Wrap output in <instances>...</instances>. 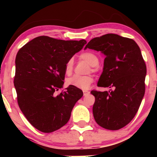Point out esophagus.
Instances as JSON below:
<instances>
[{
    "mask_svg": "<svg viewBox=\"0 0 157 157\" xmlns=\"http://www.w3.org/2000/svg\"><path fill=\"white\" fill-rule=\"evenodd\" d=\"M89 93H90L89 91H83V95H84V96H86V95L89 94Z\"/></svg>",
    "mask_w": 157,
    "mask_h": 157,
    "instance_id": "1",
    "label": "esophagus"
}]
</instances>
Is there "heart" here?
<instances>
[{
    "mask_svg": "<svg viewBox=\"0 0 157 157\" xmlns=\"http://www.w3.org/2000/svg\"><path fill=\"white\" fill-rule=\"evenodd\" d=\"M81 60L86 61L89 66H92L91 71H95L97 70L96 66L99 64V57L96 54L92 52H85L80 55ZM74 69V61L72 59H69L65 65V72L67 75H70L72 73ZM93 77L91 76H80L74 75L69 77L66 80L67 85L71 87L77 88L82 90H86L89 88L93 82Z\"/></svg>",
    "mask_w": 157,
    "mask_h": 157,
    "instance_id": "1",
    "label": "heart"
}]
</instances>
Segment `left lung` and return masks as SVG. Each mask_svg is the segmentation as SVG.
<instances>
[{
  "instance_id": "left-lung-1",
  "label": "left lung",
  "mask_w": 157,
  "mask_h": 157,
  "mask_svg": "<svg viewBox=\"0 0 157 157\" xmlns=\"http://www.w3.org/2000/svg\"><path fill=\"white\" fill-rule=\"evenodd\" d=\"M100 51L105 55L103 71L97 86L109 91L93 90V115L99 125L119 130L134 117L145 94L146 65L134 40L116 34L94 37L85 48Z\"/></svg>"
}]
</instances>
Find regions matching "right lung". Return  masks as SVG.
<instances>
[{
    "mask_svg": "<svg viewBox=\"0 0 157 157\" xmlns=\"http://www.w3.org/2000/svg\"><path fill=\"white\" fill-rule=\"evenodd\" d=\"M86 40H63L37 37L20 48L15 58L14 85L17 103L32 126L44 133H51L66 125L75 103L83 95L82 90L63 88L65 65Z\"/></svg>",
    "mask_w": 157,
    "mask_h": 157,
    "instance_id": "add662e5",
    "label": "right lung"
}]
</instances>
